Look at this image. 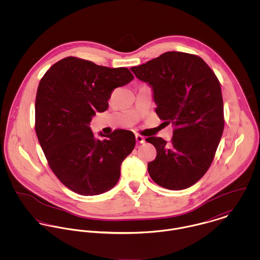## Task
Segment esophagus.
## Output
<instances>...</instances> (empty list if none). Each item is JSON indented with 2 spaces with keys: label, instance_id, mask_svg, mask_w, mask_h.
Segmentation results:
<instances>
[{
  "label": "esophagus",
  "instance_id": "1",
  "mask_svg": "<svg viewBox=\"0 0 260 260\" xmlns=\"http://www.w3.org/2000/svg\"><path fill=\"white\" fill-rule=\"evenodd\" d=\"M136 141L138 143H145V138L143 136H140V135H136Z\"/></svg>",
  "mask_w": 260,
  "mask_h": 260
}]
</instances>
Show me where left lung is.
<instances>
[{"label":"left lung","mask_w":260,"mask_h":260,"mask_svg":"<svg viewBox=\"0 0 260 260\" xmlns=\"http://www.w3.org/2000/svg\"><path fill=\"white\" fill-rule=\"evenodd\" d=\"M130 70L152 88L159 118L175 126L170 144L160 137L146 139L157 150L148 163L150 177L170 190L195 184L211 165L222 136L218 79L200 57L175 51Z\"/></svg>","instance_id":"obj_1"}]
</instances>
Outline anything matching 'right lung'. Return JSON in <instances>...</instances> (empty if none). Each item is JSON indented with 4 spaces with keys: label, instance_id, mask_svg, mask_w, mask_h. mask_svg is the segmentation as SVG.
Masks as SVG:
<instances>
[{
    "label": "right lung",
    "instance_id": "add662e5",
    "mask_svg": "<svg viewBox=\"0 0 260 260\" xmlns=\"http://www.w3.org/2000/svg\"><path fill=\"white\" fill-rule=\"evenodd\" d=\"M134 79L127 68H108L67 57L54 64L38 87L36 134L59 180L80 195L109 191L121 164L135 147L133 132L115 130L95 138L90 127L96 112L108 109L111 92Z\"/></svg>",
    "mask_w": 260,
    "mask_h": 260
}]
</instances>
